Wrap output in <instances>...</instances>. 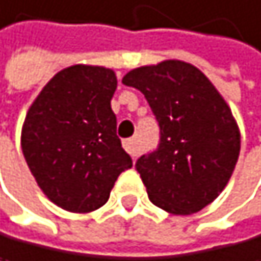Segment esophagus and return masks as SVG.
Wrapping results in <instances>:
<instances>
[{
	"mask_svg": "<svg viewBox=\"0 0 261 261\" xmlns=\"http://www.w3.org/2000/svg\"><path fill=\"white\" fill-rule=\"evenodd\" d=\"M123 146H125V150L129 153V156L132 158H136L140 154V146H138V141L135 138H129V140H125L123 141Z\"/></svg>",
	"mask_w": 261,
	"mask_h": 261,
	"instance_id": "34e87169",
	"label": "esophagus"
}]
</instances>
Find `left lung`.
Instances as JSON below:
<instances>
[{"mask_svg": "<svg viewBox=\"0 0 261 261\" xmlns=\"http://www.w3.org/2000/svg\"><path fill=\"white\" fill-rule=\"evenodd\" d=\"M123 85L145 95L160 126V143L135 168L153 205L190 215L217 198L240 154L231 110L198 68L178 60L132 69Z\"/></svg>", "mask_w": 261, "mask_h": 261, "instance_id": "8db88e82", "label": "left lung"}]
</instances>
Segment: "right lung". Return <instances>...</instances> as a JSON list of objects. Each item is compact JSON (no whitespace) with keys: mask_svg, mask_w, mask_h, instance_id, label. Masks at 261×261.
I'll use <instances>...</instances> for the list:
<instances>
[{"mask_svg":"<svg viewBox=\"0 0 261 261\" xmlns=\"http://www.w3.org/2000/svg\"><path fill=\"white\" fill-rule=\"evenodd\" d=\"M115 90L113 69L74 65L56 73L26 113L24 160L43 193L66 212L98 210L133 166L116 136Z\"/></svg>","mask_w":261,"mask_h":261,"instance_id":"1","label":"right lung"}]
</instances>
